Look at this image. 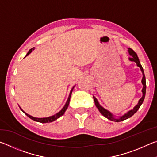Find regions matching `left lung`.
<instances>
[{
	"label": "left lung",
	"mask_w": 157,
	"mask_h": 157,
	"mask_svg": "<svg viewBox=\"0 0 157 157\" xmlns=\"http://www.w3.org/2000/svg\"><path fill=\"white\" fill-rule=\"evenodd\" d=\"M129 52V54L131 55V57L129 58V60L130 62H134L135 63H136V66L138 67H139L140 71H141V72L143 73V78H142V80H141V83L143 84V89H142V94L143 95L140 99L139 100V102L137 103V105L135 106V107L132 109L129 110L127 111V113H125L124 114H123V116H114L113 114L110 112L109 111H108L107 109H106L100 105V104L98 102L97 98H95V96H93L94 97V102H95V105L96 106V107L98 109V110L100 112V113L102 114V116H104L105 118H107V119L110 121H112L114 122H121V121H123L126 120V119L130 118V117H132L134 114L136 112V111L139 110V109L140 108V105H142V103L143 102V100H144V98L145 96V91H146V81H145V74H144V71H143V68L142 67L141 64H140V61L139 57H138L136 53L135 52L134 50L132 49L129 48H128V50H127Z\"/></svg>",
	"instance_id": "1"
}]
</instances>
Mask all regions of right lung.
<instances>
[{"label":"right lung","instance_id":"right-lung-1","mask_svg":"<svg viewBox=\"0 0 157 157\" xmlns=\"http://www.w3.org/2000/svg\"><path fill=\"white\" fill-rule=\"evenodd\" d=\"M34 50V47L33 48H31L30 50H29L28 52L27 53V55H26V56H28V55H30V53L32 52V51H33V50ZM26 56H25V57H26ZM75 86H74L73 87V88L71 89V91H70V94H69V95H68V100H67V101H66L65 105L63 106V107L62 109H61V111H59V112L57 113H55V115H53V116H49V117H46V118H36V117H33V116H30V115H29V114H28L27 113H25V111H23V110L22 109H21L20 107H20V109H21V110L24 113L26 116H28L30 118H31L32 120H33V121H36V122H39V123H51V122L54 121H55V120H57V118H59L60 116H62V115H63V113H65L66 110L67 109V108H68V107L69 102H70V99H71V94H72L73 90V89H74V87H75Z\"/></svg>","mask_w":157,"mask_h":157}]
</instances>
